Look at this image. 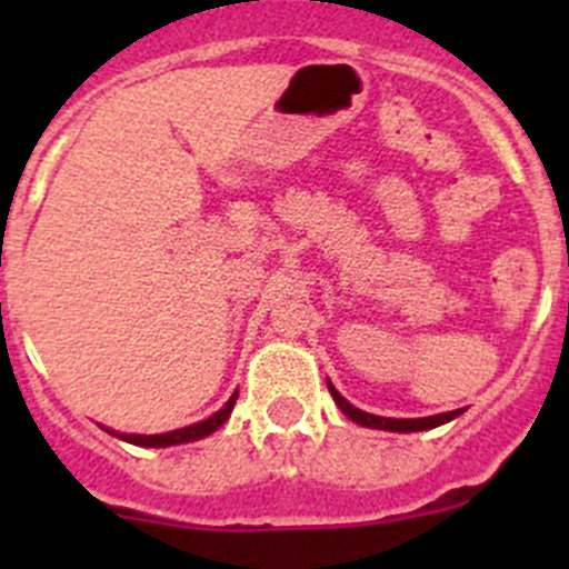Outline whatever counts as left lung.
<instances>
[{"label":"left lung","mask_w":569,"mask_h":569,"mask_svg":"<svg viewBox=\"0 0 569 569\" xmlns=\"http://www.w3.org/2000/svg\"><path fill=\"white\" fill-rule=\"evenodd\" d=\"M327 388H330V396L336 399V405L341 407V412L347 418H352L355 423L369 429H386V432H423V429H435L440 423L455 421L457 416H462V410H451V412H440V416H427V418H382V416H371V412L358 410L355 405H349L341 393L336 391L330 380H327Z\"/></svg>","instance_id":"left-lung-1"}]
</instances>
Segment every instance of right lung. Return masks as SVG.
<instances>
[{
    "instance_id": "right-lung-1",
    "label": "right lung",
    "mask_w": 569,
    "mask_h": 569,
    "mask_svg": "<svg viewBox=\"0 0 569 569\" xmlns=\"http://www.w3.org/2000/svg\"><path fill=\"white\" fill-rule=\"evenodd\" d=\"M239 399V391L231 393V399L226 401V405L220 407V410L214 412V416H209L206 421H198V423H189V427H181V429H173V432H162V435H126V432H114V429L109 427H101L104 432L114 435V438L126 440V443L131 446H142V449H168V446H181V443H192V440H200V438H209L211 432H217V429L222 427V423L231 418V410L233 405H237Z\"/></svg>"
}]
</instances>
